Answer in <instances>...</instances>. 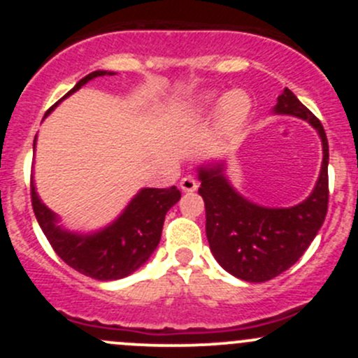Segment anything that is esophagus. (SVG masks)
Masks as SVG:
<instances>
[{
    "mask_svg": "<svg viewBox=\"0 0 358 358\" xmlns=\"http://www.w3.org/2000/svg\"><path fill=\"white\" fill-rule=\"evenodd\" d=\"M180 189L183 190V192H194V190L197 189V182L194 176H183L182 180H180Z\"/></svg>",
    "mask_w": 358,
    "mask_h": 358,
    "instance_id": "34e87169",
    "label": "esophagus"
}]
</instances>
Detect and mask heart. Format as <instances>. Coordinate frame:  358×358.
<instances>
[{
    "mask_svg": "<svg viewBox=\"0 0 358 358\" xmlns=\"http://www.w3.org/2000/svg\"><path fill=\"white\" fill-rule=\"evenodd\" d=\"M211 100V99H208ZM251 110V99L243 90H232L222 99L218 107V121L222 128L234 129L246 121Z\"/></svg>",
    "mask_w": 358,
    "mask_h": 358,
    "instance_id": "b5f03b06",
    "label": "heart"
}]
</instances>
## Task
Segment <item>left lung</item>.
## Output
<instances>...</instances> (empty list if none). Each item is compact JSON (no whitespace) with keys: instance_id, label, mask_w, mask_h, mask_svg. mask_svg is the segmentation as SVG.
<instances>
[{"instance_id":"obj_1","label":"left lung","mask_w":358,"mask_h":358,"mask_svg":"<svg viewBox=\"0 0 358 358\" xmlns=\"http://www.w3.org/2000/svg\"><path fill=\"white\" fill-rule=\"evenodd\" d=\"M275 112L306 119L322 138V169L305 202L286 209L262 208L239 196L220 166L199 169L206 236L213 256L227 272L248 282H265L294 265L315 239L329 204V145L322 122L287 88L277 96Z\"/></svg>"}]
</instances>
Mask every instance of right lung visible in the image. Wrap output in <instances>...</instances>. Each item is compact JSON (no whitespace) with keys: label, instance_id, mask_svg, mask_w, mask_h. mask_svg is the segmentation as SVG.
<instances>
[{"label":"right lung","instance_id":"obj_1","mask_svg":"<svg viewBox=\"0 0 358 358\" xmlns=\"http://www.w3.org/2000/svg\"><path fill=\"white\" fill-rule=\"evenodd\" d=\"M106 74V71H95L85 76L60 100L81 88L90 79ZM57 103H53L48 112L53 110ZM180 197L182 194L175 185L169 189H143L110 227L99 234L83 237L69 234L55 225V215L39 201L31 183L32 209L53 251L71 268L96 280L122 279L143 265L161 241L166 213Z\"/></svg>","mask_w":358,"mask_h":358}]
</instances>
